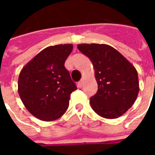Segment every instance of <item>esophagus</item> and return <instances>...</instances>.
Masks as SVG:
<instances>
[{
    "label": "esophagus",
    "instance_id": "obj_1",
    "mask_svg": "<svg viewBox=\"0 0 155 155\" xmlns=\"http://www.w3.org/2000/svg\"><path fill=\"white\" fill-rule=\"evenodd\" d=\"M83 83H84V80L82 79L79 83H78V85H79V87L80 88H82V86H83Z\"/></svg>",
    "mask_w": 155,
    "mask_h": 155
}]
</instances>
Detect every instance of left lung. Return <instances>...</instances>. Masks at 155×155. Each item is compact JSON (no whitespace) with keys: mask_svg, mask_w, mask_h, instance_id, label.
I'll list each match as a JSON object with an SVG mask.
<instances>
[{"mask_svg":"<svg viewBox=\"0 0 155 155\" xmlns=\"http://www.w3.org/2000/svg\"><path fill=\"white\" fill-rule=\"evenodd\" d=\"M79 51L93 64L98 91L91 108L100 116L116 119L135 102L140 91L136 69L119 51L105 44H80Z\"/></svg>","mask_w":155,"mask_h":155,"instance_id":"left-lung-1","label":"left lung"}]
</instances>
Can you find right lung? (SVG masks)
Wrapping results in <instances>:
<instances>
[{
  "instance_id": "right-lung-1",
  "label": "right lung",
  "mask_w": 155,
  "mask_h": 155,
  "mask_svg": "<svg viewBox=\"0 0 155 155\" xmlns=\"http://www.w3.org/2000/svg\"><path fill=\"white\" fill-rule=\"evenodd\" d=\"M72 50V44L46 47L20 72L19 95L27 110L39 120L53 121L67 110L71 94L77 89L64 67Z\"/></svg>"
}]
</instances>
